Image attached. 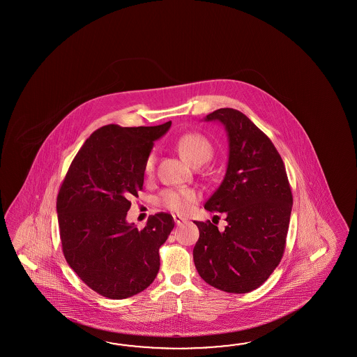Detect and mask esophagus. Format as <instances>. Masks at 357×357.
Instances as JSON below:
<instances>
[{
  "label": "esophagus",
  "instance_id": "esophagus-1",
  "mask_svg": "<svg viewBox=\"0 0 357 357\" xmlns=\"http://www.w3.org/2000/svg\"><path fill=\"white\" fill-rule=\"evenodd\" d=\"M174 220H175V223L177 226H180V225L185 223L188 220H186V218H183L181 215H178V214H174Z\"/></svg>",
  "mask_w": 357,
  "mask_h": 357
}]
</instances>
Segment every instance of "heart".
I'll list each match as a JSON object with an SVG mask.
<instances>
[{
	"label": "heart",
	"instance_id": "1",
	"mask_svg": "<svg viewBox=\"0 0 357 357\" xmlns=\"http://www.w3.org/2000/svg\"><path fill=\"white\" fill-rule=\"evenodd\" d=\"M177 149L181 154L182 158L188 160L192 166L199 167L204 165L205 162L212 158L213 146L206 137L197 134L189 132L182 135L177 142ZM155 166V153L149 152L144 160L145 175H152ZM199 200V194L197 190L183 188V189H166L160 192L157 202L160 206L166 208L171 212L185 214L189 212L192 205Z\"/></svg>",
	"mask_w": 357,
	"mask_h": 357
}]
</instances>
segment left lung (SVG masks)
I'll list each match as a JSON object with an SVG mask.
<instances>
[{"mask_svg":"<svg viewBox=\"0 0 357 357\" xmlns=\"http://www.w3.org/2000/svg\"><path fill=\"white\" fill-rule=\"evenodd\" d=\"M205 121L220 122L227 131V171L204 205L209 212L226 213L227 226L220 231L211 220L195 222L194 263L208 284L246 294L261 286L281 261L292 192L280 153L249 117L220 108Z\"/></svg>","mask_w":357,"mask_h":357,"instance_id":"1","label":"left lung"}]
</instances>
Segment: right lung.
I'll return each mask as SVG.
<instances>
[{
    "label": "right lung",
    "instance_id": "1",
    "mask_svg": "<svg viewBox=\"0 0 357 357\" xmlns=\"http://www.w3.org/2000/svg\"><path fill=\"white\" fill-rule=\"evenodd\" d=\"M158 126L106 125L85 140L57 195L62 251L80 280L102 296L121 300L144 291L160 271V248L175 226L168 213L143 229L126 222L129 199L143 189L144 160Z\"/></svg>",
    "mask_w": 357,
    "mask_h": 357
}]
</instances>
